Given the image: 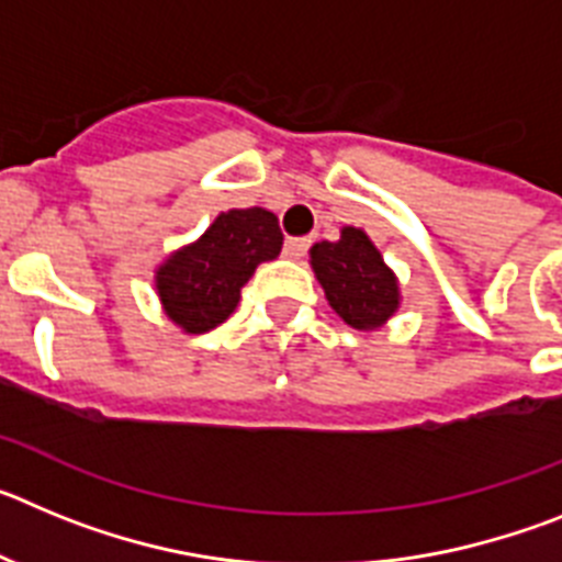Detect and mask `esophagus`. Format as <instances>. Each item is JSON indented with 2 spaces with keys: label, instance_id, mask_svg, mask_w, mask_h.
I'll list each match as a JSON object with an SVG mask.
<instances>
[{
  "label": "esophagus",
  "instance_id": "1",
  "mask_svg": "<svg viewBox=\"0 0 562 562\" xmlns=\"http://www.w3.org/2000/svg\"><path fill=\"white\" fill-rule=\"evenodd\" d=\"M306 250H310V238H286V245H284V256L286 258H304Z\"/></svg>",
  "mask_w": 562,
  "mask_h": 562
}]
</instances>
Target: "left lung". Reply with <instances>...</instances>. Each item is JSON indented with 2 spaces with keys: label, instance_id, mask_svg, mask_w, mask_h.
Segmentation results:
<instances>
[{
  "label": "left lung",
  "instance_id": "obj_1",
  "mask_svg": "<svg viewBox=\"0 0 562 562\" xmlns=\"http://www.w3.org/2000/svg\"><path fill=\"white\" fill-rule=\"evenodd\" d=\"M310 265L329 306L351 329H380L400 310V278L360 227L346 225L337 241L312 245Z\"/></svg>",
  "mask_w": 562,
  "mask_h": 562
}]
</instances>
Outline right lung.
<instances>
[{
  "label": "right lung",
  "instance_id": "right-lung-1",
  "mask_svg": "<svg viewBox=\"0 0 562 562\" xmlns=\"http://www.w3.org/2000/svg\"><path fill=\"white\" fill-rule=\"evenodd\" d=\"M284 236L267 207H233L220 213L196 241L173 250L154 270L162 312L188 335L225 324L241 301V286L261 261L281 252Z\"/></svg>",
  "mask_w": 562,
  "mask_h": 562
}]
</instances>
